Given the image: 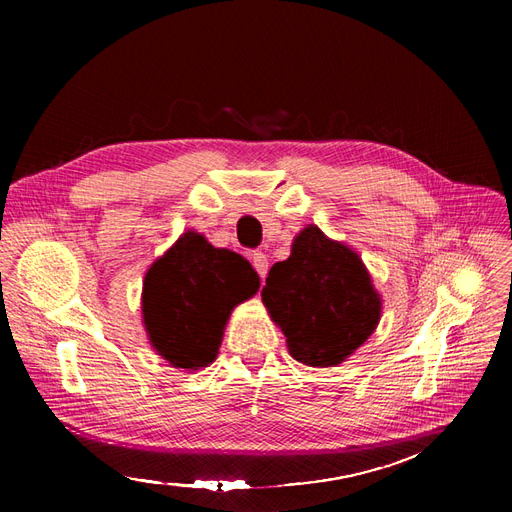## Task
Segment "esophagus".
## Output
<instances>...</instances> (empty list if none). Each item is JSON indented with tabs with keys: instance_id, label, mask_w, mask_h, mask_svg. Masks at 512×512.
<instances>
[{
	"instance_id": "1",
	"label": "esophagus",
	"mask_w": 512,
	"mask_h": 512,
	"mask_svg": "<svg viewBox=\"0 0 512 512\" xmlns=\"http://www.w3.org/2000/svg\"><path fill=\"white\" fill-rule=\"evenodd\" d=\"M252 265H254L256 273L260 275V280H265V277H267V271H269V258H267V254L254 252V254H252Z\"/></svg>"
}]
</instances>
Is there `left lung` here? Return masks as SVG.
<instances>
[{"instance_id": "left-lung-1", "label": "left lung", "mask_w": 512, "mask_h": 512, "mask_svg": "<svg viewBox=\"0 0 512 512\" xmlns=\"http://www.w3.org/2000/svg\"><path fill=\"white\" fill-rule=\"evenodd\" d=\"M286 335L292 359L333 367L376 331L382 299L361 256L309 224L286 260L275 262L260 292Z\"/></svg>"}]
</instances>
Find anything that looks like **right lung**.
Segmentation results:
<instances>
[{"mask_svg": "<svg viewBox=\"0 0 512 512\" xmlns=\"http://www.w3.org/2000/svg\"><path fill=\"white\" fill-rule=\"evenodd\" d=\"M258 288L260 277L241 254L183 232L145 273L143 322L153 350L179 369L207 367L232 309Z\"/></svg>", "mask_w": 512, "mask_h": 512, "instance_id": "1", "label": "right lung"}]
</instances>
